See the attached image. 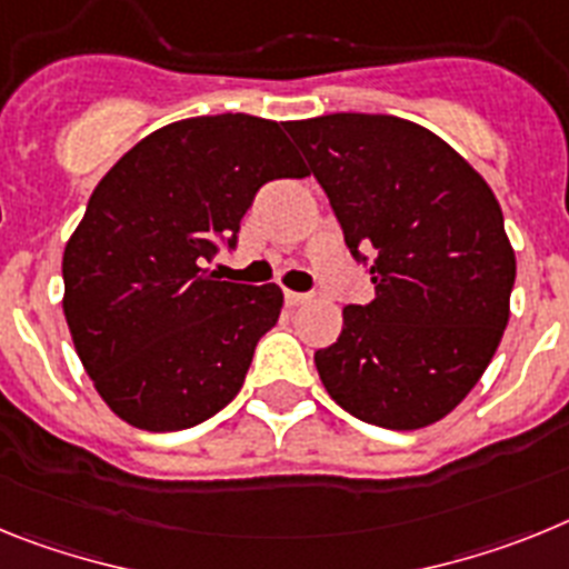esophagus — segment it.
Listing matches in <instances>:
<instances>
[{"instance_id":"34e87169","label":"esophagus","mask_w":569,"mask_h":569,"mask_svg":"<svg viewBox=\"0 0 569 569\" xmlns=\"http://www.w3.org/2000/svg\"><path fill=\"white\" fill-rule=\"evenodd\" d=\"M309 295H303V291H286V303L289 306H303V303H309Z\"/></svg>"}]
</instances>
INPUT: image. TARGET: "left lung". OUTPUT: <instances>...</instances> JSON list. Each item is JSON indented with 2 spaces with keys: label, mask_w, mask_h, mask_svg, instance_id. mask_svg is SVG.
Returning a JSON list of instances; mask_svg holds the SVG:
<instances>
[{
  "label": "left lung",
  "mask_w": 569,
  "mask_h": 569,
  "mask_svg": "<svg viewBox=\"0 0 569 569\" xmlns=\"http://www.w3.org/2000/svg\"><path fill=\"white\" fill-rule=\"evenodd\" d=\"M375 298L315 352L332 401L383 429L441 421L490 367L516 254L492 189L456 148L389 113L286 122Z\"/></svg>",
  "instance_id": "8db88e82"
}]
</instances>
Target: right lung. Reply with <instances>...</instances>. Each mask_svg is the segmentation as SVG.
Wrapping results in <instances>:
<instances>
[{
	"label": "right lung",
	"mask_w": 569,
	"mask_h": 569,
	"mask_svg": "<svg viewBox=\"0 0 569 569\" xmlns=\"http://www.w3.org/2000/svg\"><path fill=\"white\" fill-rule=\"evenodd\" d=\"M283 126L249 113L171 122L100 180L62 257L68 329L102 401L131 427L177 432L240 392L278 323L274 283L217 280L269 180L303 177Z\"/></svg>",
	"instance_id": "1"
}]
</instances>
